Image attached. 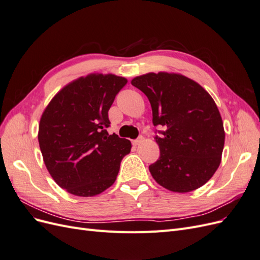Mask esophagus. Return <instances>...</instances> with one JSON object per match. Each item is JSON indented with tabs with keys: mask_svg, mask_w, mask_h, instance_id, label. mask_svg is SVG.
<instances>
[{
	"mask_svg": "<svg viewBox=\"0 0 260 260\" xmlns=\"http://www.w3.org/2000/svg\"><path fill=\"white\" fill-rule=\"evenodd\" d=\"M143 142V138L142 137H140V138H138L137 140H135V141H132V144L135 145V146H137V145H140L141 143Z\"/></svg>",
	"mask_w": 260,
	"mask_h": 260,
	"instance_id": "obj_1",
	"label": "esophagus"
}]
</instances>
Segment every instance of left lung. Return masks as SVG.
<instances>
[{
  "instance_id": "1",
  "label": "left lung",
  "mask_w": 260,
  "mask_h": 260,
  "mask_svg": "<svg viewBox=\"0 0 260 260\" xmlns=\"http://www.w3.org/2000/svg\"><path fill=\"white\" fill-rule=\"evenodd\" d=\"M152 106L158 160L148 167L159 185L186 193L205 184L221 162L224 129L215 101L198 82L180 74L148 73L133 78Z\"/></svg>"
}]
</instances>
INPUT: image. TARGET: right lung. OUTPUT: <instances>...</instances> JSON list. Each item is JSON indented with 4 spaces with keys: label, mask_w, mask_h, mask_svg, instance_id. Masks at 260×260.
Here are the masks:
<instances>
[{
    "label": "right lung",
    "mask_w": 260,
    "mask_h": 260,
    "mask_svg": "<svg viewBox=\"0 0 260 260\" xmlns=\"http://www.w3.org/2000/svg\"><path fill=\"white\" fill-rule=\"evenodd\" d=\"M128 80L90 74L65 85L46 106L38 140L51 177L68 193L89 198L112 186L131 142L109 136L108 111Z\"/></svg>",
    "instance_id": "obj_1"
}]
</instances>
